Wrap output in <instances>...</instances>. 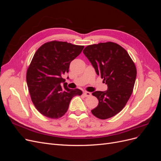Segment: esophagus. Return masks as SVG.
<instances>
[{
    "label": "esophagus",
    "mask_w": 161,
    "mask_h": 161,
    "mask_svg": "<svg viewBox=\"0 0 161 161\" xmlns=\"http://www.w3.org/2000/svg\"><path fill=\"white\" fill-rule=\"evenodd\" d=\"M84 95L85 97H90L91 95V93L90 92H88V91H85L84 92Z\"/></svg>",
    "instance_id": "obj_1"
}]
</instances>
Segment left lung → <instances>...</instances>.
<instances>
[{"label": "left lung", "instance_id": "1", "mask_svg": "<svg viewBox=\"0 0 161 161\" xmlns=\"http://www.w3.org/2000/svg\"><path fill=\"white\" fill-rule=\"evenodd\" d=\"M83 53L108 87L106 91L92 93L99 101L92 114L101 119L112 118L123 109L132 93L136 66L127 51L114 42L88 46Z\"/></svg>", "mask_w": 161, "mask_h": 161}]
</instances>
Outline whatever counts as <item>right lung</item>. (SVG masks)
<instances>
[{
	"label": "right lung",
	"mask_w": 161,
	"mask_h": 161,
	"mask_svg": "<svg viewBox=\"0 0 161 161\" xmlns=\"http://www.w3.org/2000/svg\"><path fill=\"white\" fill-rule=\"evenodd\" d=\"M66 42L45 43L34 54L26 79L31 101L37 111L47 118L58 119L69 109L71 99L81 95L80 89L67 87L62 75L69 72L71 61L83 50ZM64 82V87L60 84Z\"/></svg>",
	"instance_id": "add662e5"
}]
</instances>
